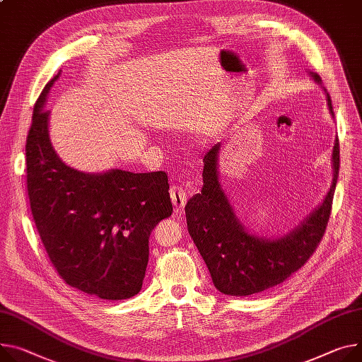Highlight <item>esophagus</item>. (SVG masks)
<instances>
[{
    "label": "esophagus",
    "mask_w": 362,
    "mask_h": 362,
    "mask_svg": "<svg viewBox=\"0 0 362 362\" xmlns=\"http://www.w3.org/2000/svg\"><path fill=\"white\" fill-rule=\"evenodd\" d=\"M187 199H188V192L185 191V188H182L180 185L171 187V200L177 210L184 209V206L187 204Z\"/></svg>",
    "instance_id": "34e87169"
}]
</instances>
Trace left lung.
Returning a JSON list of instances; mask_svg holds the SVG:
<instances>
[{"label": "left lung", "instance_id": "8db88e82", "mask_svg": "<svg viewBox=\"0 0 362 362\" xmlns=\"http://www.w3.org/2000/svg\"><path fill=\"white\" fill-rule=\"evenodd\" d=\"M322 86L317 74L309 72ZM323 88V87H322ZM332 117V101L323 88ZM220 144L204 156L203 188L185 206L188 233L203 257L214 287L228 296H251L275 287L313 255L325 233L339 174L338 139L332 149V184L323 202L301 223L275 239L249 232L236 216L218 178Z\"/></svg>", "mask_w": 362, "mask_h": 362}]
</instances>
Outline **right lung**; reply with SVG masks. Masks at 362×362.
<instances>
[{
  "label": "right lung",
  "mask_w": 362,
  "mask_h": 362,
  "mask_svg": "<svg viewBox=\"0 0 362 362\" xmlns=\"http://www.w3.org/2000/svg\"><path fill=\"white\" fill-rule=\"evenodd\" d=\"M59 74L35 104L25 144L35 223L68 286L103 300L130 298L142 288L151 232L173 214L168 177L163 171L84 173L68 166L53 149L50 111H45Z\"/></svg>",
  "instance_id": "obj_1"
}]
</instances>
